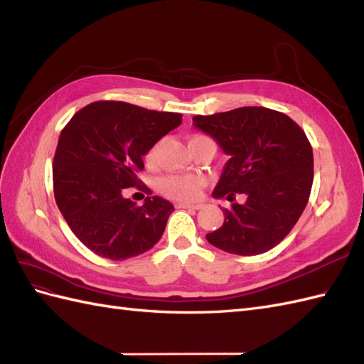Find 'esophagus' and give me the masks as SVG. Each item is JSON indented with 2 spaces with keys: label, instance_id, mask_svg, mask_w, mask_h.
Masks as SVG:
<instances>
[{
  "label": "esophagus",
  "instance_id": "34e87169",
  "mask_svg": "<svg viewBox=\"0 0 364 364\" xmlns=\"http://www.w3.org/2000/svg\"><path fill=\"white\" fill-rule=\"evenodd\" d=\"M178 208H181V209H200L202 208V205H199V203H178Z\"/></svg>",
  "mask_w": 364,
  "mask_h": 364
}]
</instances>
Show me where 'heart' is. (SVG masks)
Masks as SVG:
<instances>
[{
  "label": "heart",
  "mask_w": 364,
  "mask_h": 364,
  "mask_svg": "<svg viewBox=\"0 0 364 364\" xmlns=\"http://www.w3.org/2000/svg\"><path fill=\"white\" fill-rule=\"evenodd\" d=\"M202 139L213 141L211 138L203 136V135H194L190 138L188 144H191V142H196V141H202ZM159 147H161V142H156L155 146L150 147V150L146 155L147 164H153L156 161ZM203 185H205V181L200 178V176L173 174V176H167V178H162L159 181L158 186H159V191L165 197H168V199L181 200V202H191V200H196L197 197L200 196Z\"/></svg>",
  "instance_id": "b5f03b06"
}]
</instances>
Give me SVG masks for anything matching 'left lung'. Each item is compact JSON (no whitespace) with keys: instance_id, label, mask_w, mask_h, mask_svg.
I'll return each instance as SVG.
<instances>
[{"instance_id":"left-lung-1","label":"left lung","mask_w":364,"mask_h":364,"mask_svg":"<svg viewBox=\"0 0 364 364\" xmlns=\"http://www.w3.org/2000/svg\"><path fill=\"white\" fill-rule=\"evenodd\" d=\"M229 155L213 197H226L225 223L206 234L213 246L235 255H259L289 235L310 199L313 149L305 132L282 112L246 106L193 117ZM245 193L243 205L235 196Z\"/></svg>"}]
</instances>
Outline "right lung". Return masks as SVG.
I'll return each mask as SVG.
<instances>
[{
    "label": "right lung",
    "mask_w": 364,
    "mask_h": 364,
    "mask_svg": "<svg viewBox=\"0 0 364 364\" xmlns=\"http://www.w3.org/2000/svg\"><path fill=\"white\" fill-rule=\"evenodd\" d=\"M182 115L124 102H94L68 121L53 161L54 199L82 243L114 261L138 257L162 237L174 206L159 196L126 199L151 146L181 126Z\"/></svg>",
    "instance_id": "obj_1"
}]
</instances>
